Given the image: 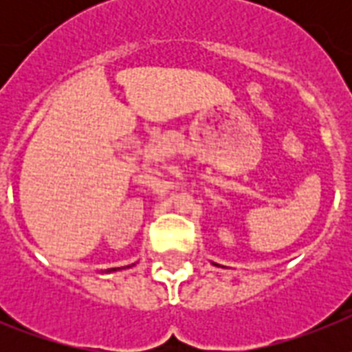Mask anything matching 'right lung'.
<instances>
[{"label": "right lung", "instance_id": "right-lung-1", "mask_svg": "<svg viewBox=\"0 0 352 352\" xmlns=\"http://www.w3.org/2000/svg\"><path fill=\"white\" fill-rule=\"evenodd\" d=\"M113 270H115V268H113Z\"/></svg>", "mask_w": 352, "mask_h": 352}]
</instances>
